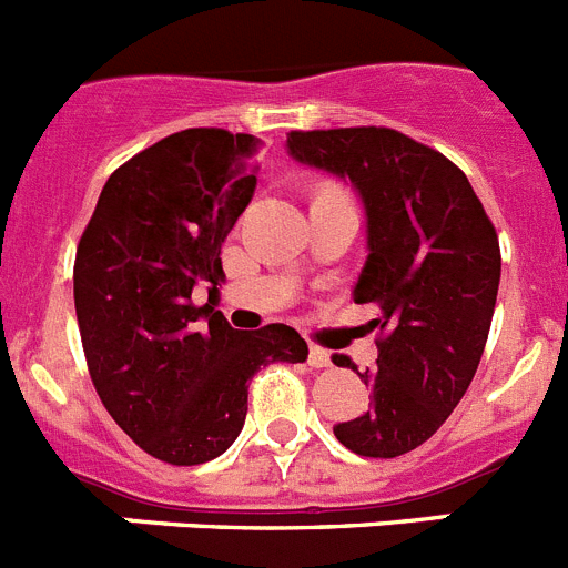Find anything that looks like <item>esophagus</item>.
Here are the masks:
<instances>
[{"label": "esophagus", "instance_id": "obj_1", "mask_svg": "<svg viewBox=\"0 0 568 568\" xmlns=\"http://www.w3.org/2000/svg\"><path fill=\"white\" fill-rule=\"evenodd\" d=\"M310 366H315V369H324V366H333V358H329V353L324 349V346H315L310 344Z\"/></svg>", "mask_w": 568, "mask_h": 568}]
</instances>
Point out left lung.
<instances>
[{
	"mask_svg": "<svg viewBox=\"0 0 568 568\" xmlns=\"http://www.w3.org/2000/svg\"><path fill=\"white\" fill-rule=\"evenodd\" d=\"M287 150L349 179L366 213L369 255L353 295L378 307L384 335L373 369L358 373L369 409L335 424V438L364 458L413 453L475 378L498 298V233L460 168L398 130H293Z\"/></svg>",
	"mask_w": 568,
	"mask_h": 568,
	"instance_id": "1",
	"label": "left lung"
}]
</instances>
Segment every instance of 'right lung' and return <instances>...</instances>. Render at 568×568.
<instances>
[{
	"label": "right lung",
	"mask_w": 568,
	"mask_h": 568,
	"mask_svg": "<svg viewBox=\"0 0 568 568\" xmlns=\"http://www.w3.org/2000/svg\"><path fill=\"white\" fill-rule=\"evenodd\" d=\"M258 139L190 128L115 170L84 227L73 301L90 378L110 418L173 466L227 453L247 384L273 361H307L287 324L241 333L219 310L222 244L255 193ZM209 284V304L192 301Z\"/></svg>",
	"instance_id": "add662e5"
}]
</instances>
